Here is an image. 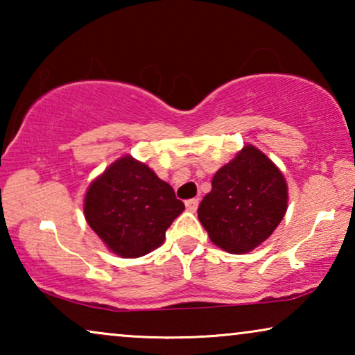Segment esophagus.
Here are the masks:
<instances>
[{"label": "esophagus", "mask_w": 355, "mask_h": 355, "mask_svg": "<svg viewBox=\"0 0 355 355\" xmlns=\"http://www.w3.org/2000/svg\"><path fill=\"white\" fill-rule=\"evenodd\" d=\"M198 207V198H189V200H186V208L189 211H196Z\"/></svg>", "instance_id": "1"}]
</instances>
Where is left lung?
<instances>
[{"label": "left lung", "instance_id": "obj_1", "mask_svg": "<svg viewBox=\"0 0 355 355\" xmlns=\"http://www.w3.org/2000/svg\"><path fill=\"white\" fill-rule=\"evenodd\" d=\"M288 210V184L276 164L245 145L211 179L198 220L211 242L230 254H247L268 239Z\"/></svg>", "mask_w": 355, "mask_h": 355}]
</instances>
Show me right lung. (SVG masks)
Returning a JSON list of instances; mask_svg holds the SVG:
<instances>
[{"mask_svg":"<svg viewBox=\"0 0 355 355\" xmlns=\"http://www.w3.org/2000/svg\"><path fill=\"white\" fill-rule=\"evenodd\" d=\"M182 210L173 187L129 155L116 159L90 184L84 200L89 226L124 259H137L162 245Z\"/></svg>","mask_w":355,"mask_h":355,"instance_id":"obj_1","label":"right lung"}]
</instances>
